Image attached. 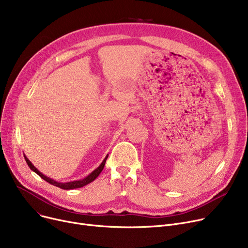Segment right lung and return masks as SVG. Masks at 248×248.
<instances>
[{
  "instance_id": "add662e5",
  "label": "right lung",
  "mask_w": 248,
  "mask_h": 248,
  "mask_svg": "<svg viewBox=\"0 0 248 248\" xmlns=\"http://www.w3.org/2000/svg\"><path fill=\"white\" fill-rule=\"evenodd\" d=\"M24 157H25V160H26V162H27V164H28V166H29V168L31 169V170H32L33 172H35L37 175L40 176L43 180H45L46 182H48V183H50L51 185H53V186L59 187V188H61V189H64V190H72V189L81 188V187H83V186H85V185L91 183V182H93V181H94V180L98 177V175L101 173L104 165H106V162H107V159H108V155H107V157L104 158V160L102 161V163L95 169V170L91 172V173H90L88 176H86L85 178H83V179H81V180H77V181L65 182V183H62V182H57V181H55L54 179H51V178L45 176L44 174H42L40 171L38 170V169L30 162V160H29L27 157H26L25 155H24Z\"/></svg>"
}]
</instances>
